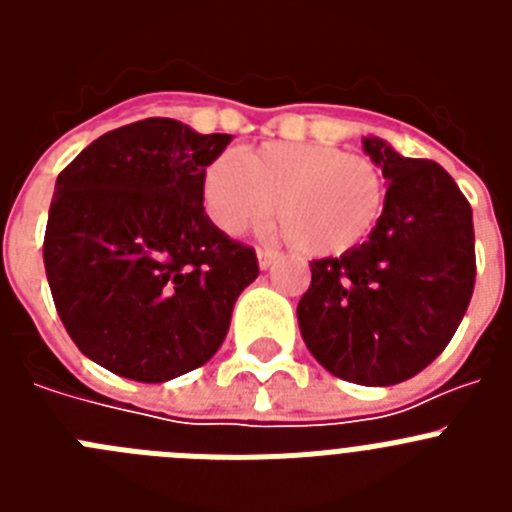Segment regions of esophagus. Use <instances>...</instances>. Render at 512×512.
<instances>
[{
    "mask_svg": "<svg viewBox=\"0 0 512 512\" xmlns=\"http://www.w3.org/2000/svg\"><path fill=\"white\" fill-rule=\"evenodd\" d=\"M256 259H259V269L266 271L274 261H277V253L269 251V248H259V251H256Z\"/></svg>",
    "mask_w": 512,
    "mask_h": 512,
    "instance_id": "obj_1",
    "label": "esophagus"
}]
</instances>
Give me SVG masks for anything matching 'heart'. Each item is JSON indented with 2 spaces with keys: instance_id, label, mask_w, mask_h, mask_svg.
Returning a JSON list of instances; mask_svg holds the SVG:
<instances>
[{
  "instance_id": "heart-1",
  "label": "heart",
  "mask_w": 512,
  "mask_h": 512,
  "mask_svg": "<svg viewBox=\"0 0 512 512\" xmlns=\"http://www.w3.org/2000/svg\"><path fill=\"white\" fill-rule=\"evenodd\" d=\"M307 256H341L374 233L387 187L374 161L325 143H266L217 156L202 205L220 233L241 235L274 215Z\"/></svg>"
}]
</instances>
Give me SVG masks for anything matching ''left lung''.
Wrapping results in <instances>:
<instances>
[{
	"label": "left lung",
	"instance_id": "obj_1",
	"mask_svg": "<svg viewBox=\"0 0 512 512\" xmlns=\"http://www.w3.org/2000/svg\"><path fill=\"white\" fill-rule=\"evenodd\" d=\"M387 179L369 241L312 261L297 323L333 377L390 387L423 372L459 328L474 292L472 207L443 166L361 140Z\"/></svg>",
	"mask_w": 512,
	"mask_h": 512
}]
</instances>
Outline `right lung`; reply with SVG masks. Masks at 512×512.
<instances>
[{"label": "right lung", "mask_w": 512, "mask_h": 512, "mask_svg": "<svg viewBox=\"0 0 512 512\" xmlns=\"http://www.w3.org/2000/svg\"><path fill=\"white\" fill-rule=\"evenodd\" d=\"M233 135L169 117L104 133L58 174L43 261L71 341L133 382H169L223 346L259 277L253 248L202 207V176Z\"/></svg>", "instance_id": "add662e5"}]
</instances>
